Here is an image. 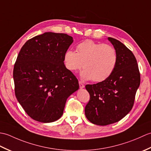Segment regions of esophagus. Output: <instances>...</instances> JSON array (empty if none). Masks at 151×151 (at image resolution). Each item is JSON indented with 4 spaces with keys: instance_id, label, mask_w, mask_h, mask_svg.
<instances>
[{
    "instance_id": "1",
    "label": "esophagus",
    "mask_w": 151,
    "mask_h": 151,
    "mask_svg": "<svg viewBox=\"0 0 151 151\" xmlns=\"http://www.w3.org/2000/svg\"><path fill=\"white\" fill-rule=\"evenodd\" d=\"M79 86H80V88L81 89H82V88H84V87H85V86L84 85V84H83V83L81 82V81H79Z\"/></svg>"
}]
</instances>
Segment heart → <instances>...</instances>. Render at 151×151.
<instances>
[{
  "mask_svg": "<svg viewBox=\"0 0 151 151\" xmlns=\"http://www.w3.org/2000/svg\"><path fill=\"white\" fill-rule=\"evenodd\" d=\"M76 50V52L67 50L64 54V64L70 71L75 72L83 66L82 78L95 82L106 81L113 73L117 62L114 47L88 40L78 43Z\"/></svg>",
  "mask_w": 151,
  "mask_h": 151,
  "instance_id": "1",
  "label": "heart"
}]
</instances>
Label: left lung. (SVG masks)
I'll use <instances>...</instances> for the list:
<instances>
[{"label":"left lung","instance_id":"8db88e82","mask_svg":"<svg viewBox=\"0 0 151 151\" xmlns=\"http://www.w3.org/2000/svg\"><path fill=\"white\" fill-rule=\"evenodd\" d=\"M108 40L117 54L114 72L103 82L86 86L90 95L85 108L86 117L101 126L116 123L129 113L140 84L138 65L132 51L119 40Z\"/></svg>","mask_w":151,"mask_h":151}]
</instances>
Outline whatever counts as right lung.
I'll list each match as a JSON object with an SVG mask.
<instances>
[{
    "label": "right lung",
    "mask_w": 151,
    "mask_h": 151,
    "mask_svg": "<svg viewBox=\"0 0 151 151\" xmlns=\"http://www.w3.org/2000/svg\"><path fill=\"white\" fill-rule=\"evenodd\" d=\"M73 42L66 34L45 32L22 47L13 73L15 93L33 119L41 123L58 120L67 98L78 89V79L63 62Z\"/></svg>",
    "instance_id": "add662e5"
}]
</instances>
